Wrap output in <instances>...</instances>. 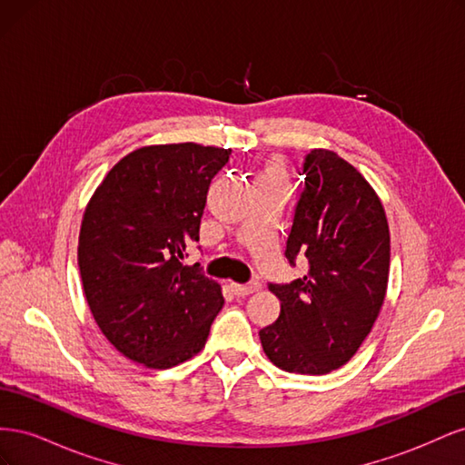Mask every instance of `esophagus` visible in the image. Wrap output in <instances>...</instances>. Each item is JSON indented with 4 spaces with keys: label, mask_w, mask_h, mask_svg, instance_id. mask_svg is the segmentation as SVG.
Wrapping results in <instances>:
<instances>
[{
    "label": "esophagus",
    "mask_w": 465,
    "mask_h": 465,
    "mask_svg": "<svg viewBox=\"0 0 465 465\" xmlns=\"http://www.w3.org/2000/svg\"><path fill=\"white\" fill-rule=\"evenodd\" d=\"M231 289L236 297H248V294L260 291V283L258 281H250V283H231Z\"/></svg>",
    "instance_id": "esophagus-1"
}]
</instances>
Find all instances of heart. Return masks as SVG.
Instances as JSON below:
<instances>
[{
  "label": "heart",
  "mask_w": 465,
  "mask_h": 465,
  "mask_svg": "<svg viewBox=\"0 0 465 465\" xmlns=\"http://www.w3.org/2000/svg\"><path fill=\"white\" fill-rule=\"evenodd\" d=\"M270 174H275V173H273V171H270Z\"/></svg>",
  "instance_id": "obj_1"
}]
</instances>
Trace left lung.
<instances>
[{"mask_svg":"<svg viewBox=\"0 0 465 465\" xmlns=\"http://www.w3.org/2000/svg\"><path fill=\"white\" fill-rule=\"evenodd\" d=\"M285 256L308 262L291 283H270L279 318L260 330L263 353L297 374H328L357 353L384 304L390 229L382 202L353 164L312 149Z\"/></svg>","mask_w":465,"mask_h":465,"instance_id":"obj_1","label":"left lung"}]
</instances>
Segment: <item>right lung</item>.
Returning <instances> with one entry per match:
<instances>
[{
	"instance_id": "1",
	"label": "right lung",
	"mask_w": 465,
	"mask_h": 465,
	"mask_svg": "<svg viewBox=\"0 0 465 465\" xmlns=\"http://www.w3.org/2000/svg\"><path fill=\"white\" fill-rule=\"evenodd\" d=\"M231 149L149 145L118 161L83 215L77 262L94 322L124 357L171 369L205 347L221 285L184 265Z\"/></svg>"
}]
</instances>
